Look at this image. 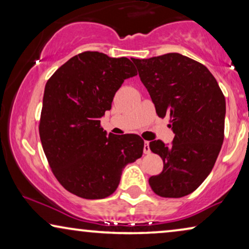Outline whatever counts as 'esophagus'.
I'll list each match as a JSON object with an SVG mask.
<instances>
[{
    "label": "esophagus",
    "instance_id": "obj_1",
    "mask_svg": "<svg viewBox=\"0 0 249 249\" xmlns=\"http://www.w3.org/2000/svg\"><path fill=\"white\" fill-rule=\"evenodd\" d=\"M144 153L145 154H149V153H151V148H149L148 142H145V144H144Z\"/></svg>",
    "mask_w": 249,
    "mask_h": 249
}]
</instances>
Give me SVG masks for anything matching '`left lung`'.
Instances as JSON below:
<instances>
[{"label":"left lung","instance_id":"left-lung-1","mask_svg":"<svg viewBox=\"0 0 249 249\" xmlns=\"http://www.w3.org/2000/svg\"><path fill=\"white\" fill-rule=\"evenodd\" d=\"M160 118L170 117L171 145L149 142L163 170L148 182L156 195L179 198L193 193L212 171L224 138L226 98L204 64L179 53L134 59Z\"/></svg>","mask_w":249,"mask_h":249}]
</instances>
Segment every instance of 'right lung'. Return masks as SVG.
Segmentation results:
<instances>
[{"mask_svg":"<svg viewBox=\"0 0 249 249\" xmlns=\"http://www.w3.org/2000/svg\"><path fill=\"white\" fill-rule=\"evenodd\" d=\"M137 76L134 61L83 52L71 57L47 80L39 137L61 185L73 195L101 199L112 195L122 169L142 155L138 135L108 137L101 120L111 110L122 83Z\"/></svg>","mask_w":249,"mask_h":249,"instance_id":"add662e5","label":"right lung"}]
</instances>
